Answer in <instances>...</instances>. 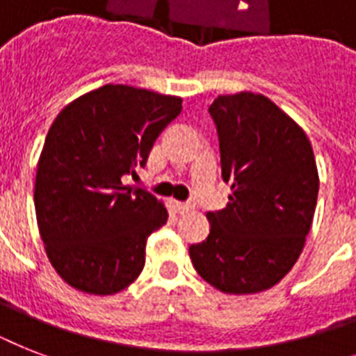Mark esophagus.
Segmentation results:
<instances>
[{
  "label": "esophagus",
  "mask_w": 356,
  "mask_h": 356,
  "mask_svg": "<svg viewBox=\"0 0 356 356\" xmlns=\"http://www.w3.org/2000/svg\"><path fill=\"white\" fill-rule=\"evenodd\" d=\"M172 207L175 209V212H179V214H184V212H188L194 209V205L192 203H184V201H172Z\"/></svg>",
  "instance_id": "obj_1"
}]
</instances>
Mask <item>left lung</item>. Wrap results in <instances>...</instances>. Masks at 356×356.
Instances as JSON below:
<instances>
[{"label":"left lung","instance_id":"obj_1","mask_svg":"<svg viewBox=\"0 0 356 356\" xmlns=\"http://www.w3.org/2000/svg\"><path fill=\"white\" fill-rule=\"evenodd\" d=\"M229 203L209 212L211 233L190 245L195 271L225 293L268 290L303 251L320 190L307 134L268 97L240 92L209 107Z\"/></svg>","mask_w":356,"mask_h":356}]
</instances>
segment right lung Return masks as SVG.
<instances>
[{
    "mask_svg": "<svg viewBox=\"0 0 356 356\" xmlns=\"http://www.w3.org/2000/svg\"><path fill=\"white\" fill-rule=\"evenodd\" d=\"M183 99L105 85L64 107L36 168L35 209L53 268L81 292H122L144 270L145 242L166 209L136 177Z\"/></svg>",
    "mask_w": 356,
    "mask_h": 356,
    "instance_id": "add662e5",
    "label": "right lung"
}]
</instances>
